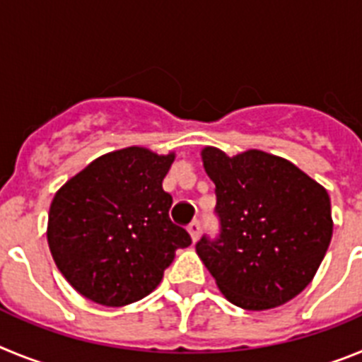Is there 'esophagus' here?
<instances>
[{
  "label": "esophagus",
  "mask_w": 362,
  "mask_h": 362,
  "mask_svg": "<svg viewBox=\"0 0 362 362\" xmlns=\"http://www.w3.org/2000/svg\"><path fill=\"white\" fill-rule=\"evenodd\" d=\"M188 232H190L192 239H194V241H197V239H199V235H201V223H199V221H192L190 225H188Z\"/></svg>",
  "instance_id": "34e87169"
}]
</instances>
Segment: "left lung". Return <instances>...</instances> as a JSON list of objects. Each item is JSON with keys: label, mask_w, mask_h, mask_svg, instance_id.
<instances>
[{"label": "left lung", "mask_w": 362, "mask_h": 362, "mask_svg": "<svg viewBox=\"0 0 362 362\" xmlns=\"http://www.w3.org/2000/svg\"><path fill=\"white\" fill-rule=\"evenodd\" d=\"M219 235L196 250L223 296L245 310L284 305L313 279L332 241L328 192L293 163L263 150L228 158L206 146Z\"/></svg>", "instance_id": "8db88e82"}]
</instances>
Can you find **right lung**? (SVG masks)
Listing matches in <instances>:
<instances>
[{"instance_id":"add662e5","label":"right lung","mask_w":362,"mask_h":362,"mask_svg":"<svg viewBox=\"0 0 362 362\" xmlns=\"http://www.w3.org/2000/svg\"><path fill=\"white\" fill-rule=\"evenodd\" d=\"M175 153L129 146L94 159L54 196L47 239L56 267L83 297L124 306L156 290L190 233L170 219L163 190Z\"/></svg>"}]
</instances>
